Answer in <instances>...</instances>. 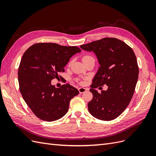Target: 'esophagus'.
<instances>
[{"instance_id":"obj_1","label":"esophagus","mask_w":156,"mask_h":156,"mask_svg":"<svg viewBox=\"0 0 156 156\" xmlns=\"http://www.w3.org/2000/svg\"><path fill=\"white\" fill-rule=\"evenodd\" d=\"M78 91H79V92H80V93H85V91H87V89L86 88H84V87H80L79 89H78Z\"/></svg>"}]
</instances>
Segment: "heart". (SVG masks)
<instances>
[{
	"mask_svg": "<svg viewBox=\"0 0 156 156\" xmlns=\"http://www.w3.org/2000/svg\"><path fill=\"white\" fill-rule=\"evenodd\" d=\"M92 58V57H91V56H83V57L82 59L83 60V59H87V58Z\"/></svg>",
	"mask_w": 156,
	"mask_h": 156,
	"instance_id": "b5f03b06",
	"label": "heart"
}]
</instances>
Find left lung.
Returning a JSON list of instances; mask_svg holds the SVG:
<instances>
[{
	"instance_id": "obj_1",
	"label": "left lung",
	"mask_w": 156,
	"mask_h": 156,
	"mask_svg": "<svg viewBox=\"0 0 156 156\" xmlns=\"http://www.w3.org/2000/svg\"><path fill=\"white\" fill-rule=\"evenodd\" d=\"M80 48L93 51L100 65L90 86L93 98L88 103L89 113L102 120L116 119L131 101L137 82L139 67L134 52L122 41L110 37L80 45ZM105 84L108 89L98 93L96 88Z\"/></svg>"
}]
</instances>
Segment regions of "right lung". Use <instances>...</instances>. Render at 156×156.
Segmentation results:
<instances>
[{"label":"right lung","mask_w":156,"mask_h":156,"mask_svg":"<svg viewBox=\"0 0 156 156\" xmlns=\"http://www.w3.org/2000/svg\"><path fill=\"white\" fill-rule=\"evenodd\" d=\"M80 52L77 47L44 43L32 45L24 53L18 71L20 92L39 119L54 121L67 113L70 100L79 94L78 90L69 83L56 88L51 81Z\"/></svg>","instance_id":"obj_1"}]
</instances>
